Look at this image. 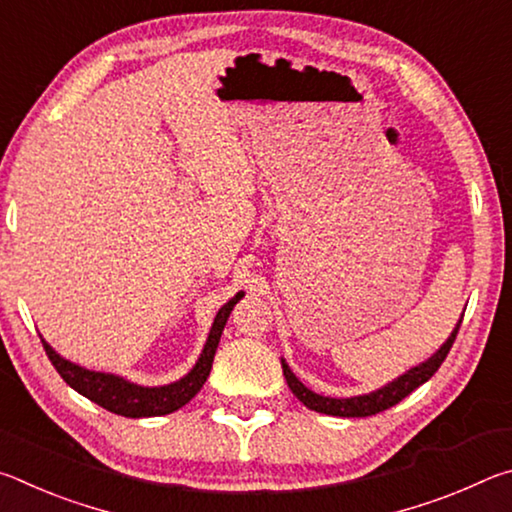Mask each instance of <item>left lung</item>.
<instances>
[{
	"instance_id": "left-lung-1",
	"label": "left lung",
	"mask_w": 512,
	"mask_h": 512,
	"mask_svg": "<svg viewBox=\"0 0 512 512\" xmlns=\"http://www.w3.org/2000/svg\"><path fill=\"white\" fill-rule=\"evenodd\" d=\"M461 323H463V316L456 323L454 332L449 334V339L443 345H440V350L433 354V357H429L427 361H422L420 366L406 370L404 375L393 379L391 384L381 386V388H377V391H372L368 395L343 397V400H341V397L318 395L314 391H309V388L302 384V381L296 375H293L289 363L282 359L284 379H287L291 393L296 395L298 400L311 411H318V413H325V415H336V418H368V415H375V413L391 409V406H395L397 402H402L406 395H411L415 388L422 386L424 381H429L433 375H436L440 363L445 361L449 350H452Z\"/></svg>"
}]
</instances>
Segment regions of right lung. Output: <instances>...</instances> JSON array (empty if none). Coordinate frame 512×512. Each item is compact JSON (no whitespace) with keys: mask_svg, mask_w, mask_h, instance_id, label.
Segmentation results:
<instances>
[{"mask_svg":"<svg viewBox=\"0 0 512 512\" xmlns=\"http://www.w3.org/2000/svg\"><path fill=\"white\" fill-rule=\"evenodd\" d=\"M241 298H244V291H239L235 298L225 302L219 309L196 366L189 370L183 379L173 381V384L167 386L149 388L133 384V381H128L124 377L110 375V372H94L83 366H76V363L60 357L42 336L40 341L49 361L54 363V368L58 370V375L63 377L76 393L88 397V400L103 406V409L110 413L124 415V418H155V415H167L178 411L180 406H185L198 391H201L207 377H210L212 361L216 348H219L223 327L228 323L230 311L235 309Z\"/></svg>","mask_w":512,"mask_h":512,"instance_id":"1","label":"right lung"}]
</instances>
